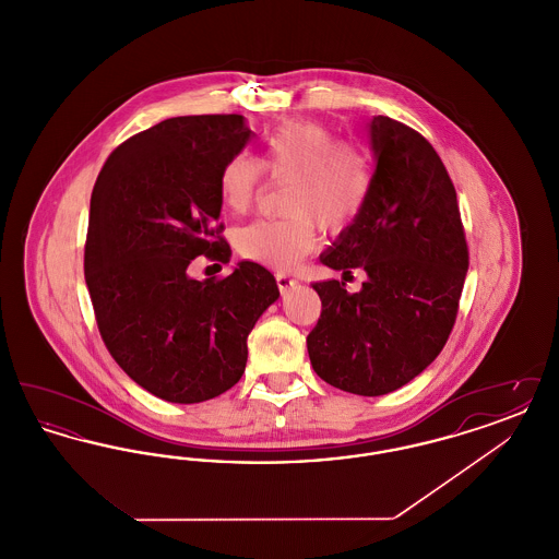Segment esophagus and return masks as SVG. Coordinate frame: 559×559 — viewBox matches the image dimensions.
Instances as JSON below:
<instances>
[{
  "label": "esophagus",
  "instance_id": "obj_1",
  "mask_svg": "<svg viewBox=\"0 0 559 559\" xmlns=\"http://www.w3.org/2000/svg\"><path fill=\"white\" fill-rule=\"evenodd\" d=\"M274 278H276V285H278V292L281 293L292 292L293 287L297 285V281H295V278L287 276V274H283V272H278Z\"/></svg>",
  "mask_w": 559,
  "mask_h": 559
}]
</instances>
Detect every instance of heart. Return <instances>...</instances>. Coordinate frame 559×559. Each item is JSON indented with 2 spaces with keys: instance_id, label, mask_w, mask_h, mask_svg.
I'll use <instances>...</instances> for the list:
<instances>
[{
  "instance_id": "b5f03b06",
  "label": "heart",
  "mask_w": 559,
  "mask_h": 559,
  "mask_svg": "<svg viewBox=\"0 0 559 559\" xmlns=\"http://www.w3.org/2000/svg\"><path fill=\"white\" fill-rule=\"evenodd\" d=\"M264 174L276 185L289 182V215L242 226L235 247L240 258L274 270H292L314 249L317 224L331 235L344 233L371 197L367 155L312 119L281 123L267 135L260 159L240 153L228 160L219 174L224 207L237 215L249 212L264 188Z\"/></svg>"
}]
</instances>
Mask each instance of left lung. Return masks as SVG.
<instances>
[{"instance_id":"left-lung-1","label":"left lung","mask_w":559,"mask_h":559,"mask_svg":"<svg viewBox=\"0 0 559 559\" xmlns=\"http://www.w3.org/2000/svg\"><path fill=\"white\" fill-rule=\"evenodd\" d=\"M371 197L320 262L367 272L358 293L314 283L322 301L308 335L320 379L358 396H383L427 369L449 342L469 249L451 176L413 128L372 117Z\"/></svg>"}]
</instances>
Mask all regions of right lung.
<instances>
[{
	"instance_id": "obj_1",
	"label": "right lung",
	"mask_w": 559,
	"mask_h": 559,
	"mask_svg": "<svg viewBox=\"0 0 559 559\" xmlns=\"http://www.w3.org/2000/svg\"><path fill=\"white\" fill-rule=\"evenodd\" d=\"M251 140L240 115L171 117L119 144L92 190L85 285L115 362L157 399L194 404L245 372L247 337L278 287L240 262L197 281L194 258L226 264L219 174Z\"/></svg>"
}]
</instances>
